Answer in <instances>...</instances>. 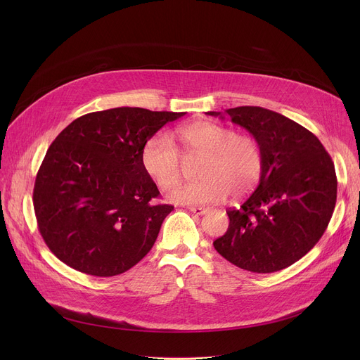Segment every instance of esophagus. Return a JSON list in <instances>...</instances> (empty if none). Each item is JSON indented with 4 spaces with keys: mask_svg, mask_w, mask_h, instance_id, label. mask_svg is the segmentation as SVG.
<instances>
[{
    "mask_svg": "<svg viewBox=\"0 0 360 360\" xmlns=\"http://www.w3.org/2000/svg\"><path fill=\"white\" fill-rule=\"evenodd\" d=\"M189 211H191V212H193V214H196V215H205V214H207V212L210 211V208H202V207H189Z\"/></svg>",
    "mask_w": 360,
    "mask_h": 360,
    "instance_id": "esophagus-1",
    "label": "esophagus"
}]
</instances>
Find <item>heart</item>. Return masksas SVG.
I'll list each match as a JSON object with an SVG mask.
<instances>
[{"mask_svg": "<svg viewBox=\"0 0 360 360\" xmlns=\"http://www.w3.org/2000/svg\"><path fill=\"white\" fill-rule=\"evenodd\" d=\"M185 157L203 155L200 181L181 184L169 192L176 203H217L228 196L239 198L258 186L264 172L261 145L249 135L231 128L196 121L175 132ZM142 165L161 189H171L181 179L182 157L174 139L164 132L150 136L142 148Z\"/></svg>", "mask_w": 360, "mask_h": 360, "instance_id": "heart-1", "label": "heart"}]
</instances>
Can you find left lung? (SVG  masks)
<instances>
[{
	"instance_id": "obj_1",
	"label": "left lung",
	"mask_w": 360,
	"mask_h": 360,
	"mask_svg": "<svg viewBox=\"0 0 360 360\" xmlns=\"http://www.w3.org/2000/svg\"><path fill=\"white\" fill-rule=\"evenodd\" d=\"M225 112L261 145L264 172L240 208L226 210L228 231L214 246L245 271L285 269L309 252L329 225L338 193L333 161L311 131L278 112L261 107Z\"/></svg>"
}]
</instances>
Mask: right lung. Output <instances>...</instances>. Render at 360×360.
<instances>
[{
	"label": "right lung",
	"mask_w": 360,
	"mask_h": 360,
	"mask_svg": "<svg viewBox=\"0 0 360 360\" xmlns=\"http://www.w3.org/2000/svg\"><path fill=\"white\" fill-rule=\"evenodd\" d=\"M185 112L121 107L72 121L49 145L32 202L38 231L70 268L99 278L136 265L155 243L172 205L142 165V148Z\"/></svg>",
	"instance_id": "add662e5"
}]
</instances>
